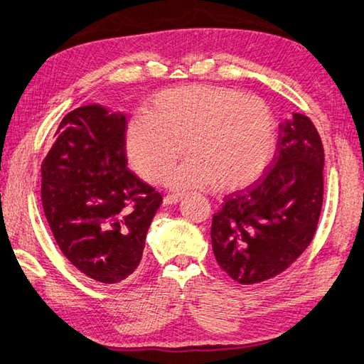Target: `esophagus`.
Listing matches in <instances>:
<instances>
[{"label": "esophagus", "instance_id": "1", "mask_svg": "<svg viewBox=\"0 0 364 364\" xmlns=\"http://www.w3.org/2000/svg\"><path fill=\"white\" fill-rule=\"evenodd\" d=\"M183 199L181 194H168L167 197H164V205H175Z\"/></svg>", "mask_w": 364, "mask_h": 364}]
</instances>
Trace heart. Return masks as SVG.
<instances>
[{"label":"heart","mask_w":364,"mask_h":364,"mask_svg":"<svg viewBox=\"0 0 364 364\" xmlns=\"http://www.w3.org/2000/svg\"><path fill=\"white\" fill-rule=\"evenodd\" d=\"M191 159L168 178L176 189L215 183L240 189L259 178L275 149V122L261 98L215 85H183L151 100L148 117L132 119L125 149L132 167L161 183L183 156Z\"/></svg>","instance_id":"obj_1"}]
</instances>
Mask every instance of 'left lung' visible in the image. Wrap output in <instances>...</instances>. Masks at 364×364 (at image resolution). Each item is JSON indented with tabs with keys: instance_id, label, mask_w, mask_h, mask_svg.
<instances>
[{
	"instance_id": "8db88e82",
	"label": "left lung",
	"mask_w": 364,
	"mask_h": 364,
	"mask_svg": "<svg viewBox=\"0 0 364 364\" xmlns=\"http://www.w3.org/2000/svg\"><path fill=\"white\" fill-rule=\"evenodd\" d=\"M325 151L307 116L279 125L270 170L255 186L229 194L213 215L218 264L243 285L282 274L312 242L323 203Z\"/></svg>"
}]
</instances>
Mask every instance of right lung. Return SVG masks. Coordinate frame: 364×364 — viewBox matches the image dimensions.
<instances>
[{"mask_svg": "<svg viewBox=\"0 0 364 364\" xmlns=\"http://www.w3.org/2000/svg\"><path fill=\"white\" fill-rule=\"evenodd\" d=\"M125 121L100 105L63 117L41 164V200L57 245L90 279L119 283L141 261L162 196L127 170Z\"/></svg>", "mask_w": 364, "mask_h": 364, "instance_id": "right-lung-1", "label": "right lung"}]
</instances>
